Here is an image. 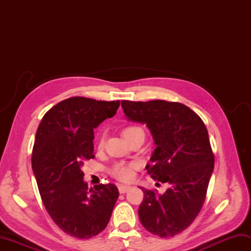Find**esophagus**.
<instances>
[{"instance_id": "obj_1", "label": "esophagus", "mask_w": 251, "mask_h": 251, "mask_svg": "<svg viewBox=\"0 0 251 251\" xmlns=\"http://www.w3.org/2000/svg\"><path fill=\"white\" fill-rule=\"evenodd\" d=\"M117 188H119L120 193L123 194V193H126V192L130 189V186L129 185H126V184H119V186H117Z\"/></svg>"}]
</instances>
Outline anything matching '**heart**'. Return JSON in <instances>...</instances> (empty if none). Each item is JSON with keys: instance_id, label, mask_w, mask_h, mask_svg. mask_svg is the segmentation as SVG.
<instances>
[{"instance_id": "1", "label": "heart", "mask_w": 251, "mask_h": 251, "mask_svg": "<svg viewBox=\"0 0 251 251\" xmlns=\"http://www.w3.org/2000/svg\"><path fill=\"white\" fill-rule=\"evenodd\" d=\"M139 134L145 135V131H143L140 126L137 125H129L123 129V136H124L126 140H129L130 138ZM103 145L104 139L103 137H101L99 140V147L102 148ZM138 167H139V164L136 162H119L112 165L109 169V173L112 177L116 178L117 180L126 181L127 182V181H130L134 178L135 170Z\"/></svg>"}]
</instances>
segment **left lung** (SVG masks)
<instances>
[{
    "mask_svg": "<svg viewBox=\"0 0 251 251\" xmlns=\"http://www.w3.org/2000/svg\"><path fill=\"white\" fill-rule=\"evenodd\" d=\"M122 108L129 121L150 129L156 148L146 168L154 180L169 184L164 194L140 186L145 197L138 209L139 219L154 235H177L200 214L214 172L206 126L179 102L123 100Z\"/></svg>",
    "mask_w": 251,
    "mask_h": 251,
    "instance_id": "1",
    "label": "left lung"
}]
</instances>
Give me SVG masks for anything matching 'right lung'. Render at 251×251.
<instances>
[{"label":"right lung","mask_w":251,"mask_h":251,"mask_svg":"<svg viewBox=\"0 0 251 251\" xmlns=\"http://www.w3.org/2000/svg\"><path fill=\"white\" fill-rule=\"evenodd\" d=\"M120 101L72 97L45 113L32 151V169L42 201L56 225L70 236L87 239L102 232L119 190L112 183L88 188L82 166L94 158V129L114 116Z\"/></svg>","instance_id":"1"}]
</instances>
